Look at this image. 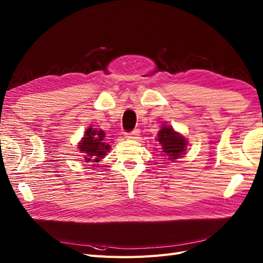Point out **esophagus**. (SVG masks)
Here are the masks:
<instances>
[{
    "label": "esophagus",
    "instance_id": "34e87169",
    "mask_svg": "<svg viewBox=\"0 0 263 263\" xmlns=\"http://www.w3.org/2000/svg\"><path fill=\"white\" fill-rule=\"evenodd\" d=\"M138 136H139V130L138 129H135L130 133L126 134V138H128V139H136V138H138Z\"/></svg>",
    "mask_w": 263,
    "mask_h": 263
}]
</instances>
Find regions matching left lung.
<instances>
[{
  "mask_svg": "<svg viewBox=\"0 0 263 263\" xmlns=\"http://www.w3.org/2000/svg\"><path fill=\"white\" fill-rule=\"evenodd\" d=\"M158 141L162 147L163 156L169 160H176L186 151V139L169 126H163L159 132Z\"/></svg>",
  "mask_w": 263,
  "mask_h": 263,
  "instance_id": "8db88e82",
  "label": "left lung"
}]
</instances>
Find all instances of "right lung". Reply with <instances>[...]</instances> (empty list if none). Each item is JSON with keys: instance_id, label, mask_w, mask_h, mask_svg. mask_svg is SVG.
Segmentation results:
<instances>
[{"instance_id": "obj_1", "label": "right lung", "mask_w": 263, "mask_h": 263, "mask_svg": "<svg viewBox=\"0 0 263 263\" xmlns=\"http://www.w3.org/2000/svg\"><path fill=\"white\" fill-rule=\"evenodd\" d=\"M105 134L103 130H97L93 128H87L82 141L79 145V149L83 154L85 162H99L100 159L104 157L109 150V146L106 145L103 138Z\"/></svg>"}]
</instances>
